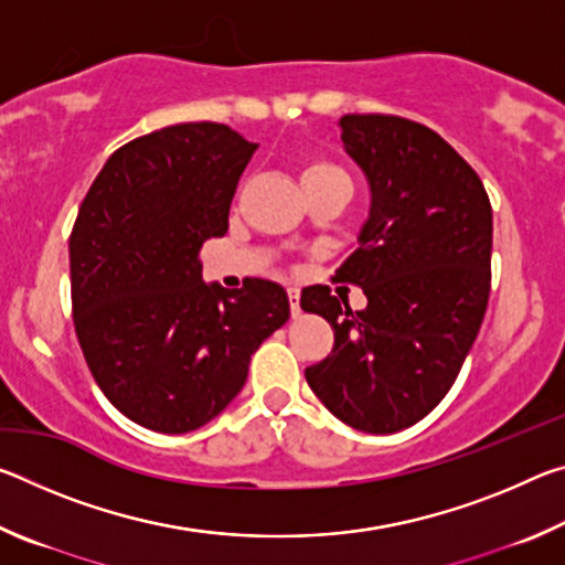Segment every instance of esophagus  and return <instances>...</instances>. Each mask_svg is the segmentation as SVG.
<instances>
[{
	"label": "esophagus",
	"mask_w": 565,
	"mask_h": 565,
	"mask_svg": "<svg viewBox=\"0 0 565 565\" xmlns=\"http://www.w3.org/2000/svg\"><path fill=\"white\" fill-rule=\"evenodd\" d=\"M289 303H291V317H299V313H301V294H299V289H289Z\"/></svg>",
	"instance_id": "34e87169"
}]
</instances>
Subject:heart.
I'll list each match as a JSON object with an SVG mask.
<instances>
[{"label": "heart", "mask_w": 565, "mask_h": 565, "mask_svg": "<svg viewBox=\"0 0 565 565\" xmlns=\"http://www.w3.org/2000/svg\"><path fill=\"white\" fill-rule=\"evenodd\" d=\"M301 186L311 189L319 184H329V181H349L343 169H339L337 164H331L327 159H306L299 171Z\"/></svg>", "instance_id": "obj_1"}]
</instances>
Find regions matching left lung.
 I'll return each instance as SVG.
<instances>
[{
  "label": "left lung",
  "instance_id": "1",
  "mask_svg": "<svg viewBox=\"0 0 565 565\" xmlns=\"http://www.w3.org/2000/svg\"><path fill=\"white\" fill-rule=\"evenodd\" d=\"M339 127L371 206L337 279L361 286L369 303L351 311L329 286L301 291V309L333 329L331 353L306 381L343 424L396 434L441 404L481 329L491 202L476 171L424 124L347 114Z\"/></svg>",
  "mask_w": 565,
  "mask_h": 565
}]
</instances>
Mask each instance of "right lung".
I'll return each instance as SVG.
<instances>
[{
    "label": "right lung",
    "instance_id": "1",
    "mask_svg": "<svg viewBox=\"0 0 565 565\" xmlns=\"http://www.w3.org/2000/svg\"><path fill=\"white\" fill-rule=\"evenodd\" d=\"M256 145L226 124H174L114 151L70 236L72 311L94 381L134 424L189 434L246 384L289 321L284 286L202 279L199 248L228 228Z\"/></svg>",
    "mask_w": 565,
    "mask_h": 565
}]
</instances>
